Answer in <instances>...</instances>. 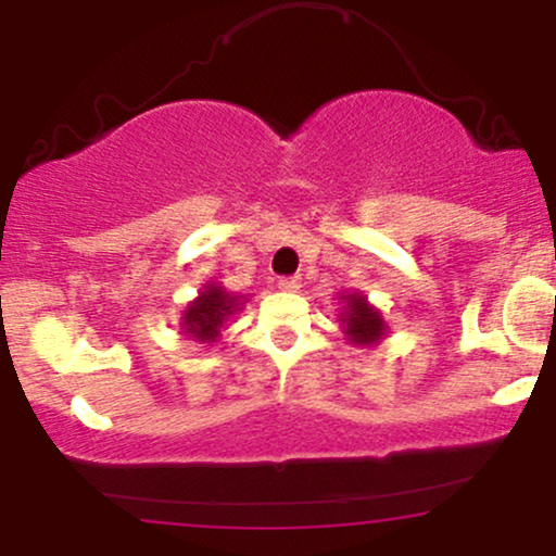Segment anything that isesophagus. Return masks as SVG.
Wrapping results in <instances>:
<instances>
[{"label":"esophagus","instance_id":"esophagus-1","mask_svg":"<svg viewBox=\"0 0 556 556\" xmlns=\"http://www.w3.org/2000/svg\"><path fill=\"white\" fill-rule=\"evenodd\" d=\"M279 290H285V292L300 290V277H298V274H295V277H279Z\"/></svg>","mask_w":556,"mask_h":556}]
</instances>
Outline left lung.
Here are the masks:
<instances>
[{"label":"left lung","instance_id":"8db88e82","mask_svg":"<svg viewBox=\"0 0 556 556\" xmlns=\"http://www.w3.org/2000/svg\"><path fill=\"white\" fill-rule=\"evenodd\" d=\"M348 316L342 318L344 329H348L350 340L355 344H374L384 337V321L381 314L368 305L361 295H348Z\"/></svg>","mask_w":556,"mask_h":556}]
</instances>
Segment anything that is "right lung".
I'll return each mask as SVG.
<instances>
[{"label": "right lung", "instance_id": "obj_1", "mask_svg": "<svg viewBox=\"0 0 556 556\" xmlns=\"http://www.w3.org/2000/svg\"><path fill=\"white\" fill-rule=\"evenodd\" d=\"M235 311H238V295H227L225 287L208 285L201 298L185 311V331L198 342H214L219 337V327Z\"/></svg>", "mask_w": 556, "mask_h": 556}]
</instances>
